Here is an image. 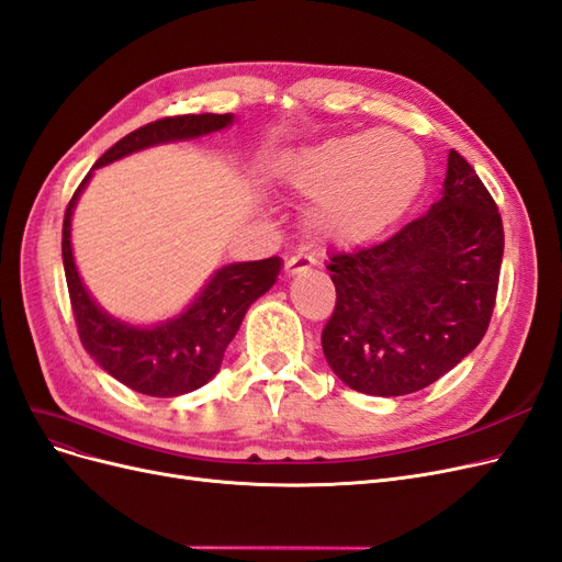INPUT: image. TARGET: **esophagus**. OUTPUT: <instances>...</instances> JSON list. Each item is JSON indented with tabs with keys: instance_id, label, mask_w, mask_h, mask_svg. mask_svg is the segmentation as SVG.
Listing matches in <instances>:
<instances>
[{
	"instance_id": "esophagus-1",
	"label": "esophagus",
	"mask_w": 562,
	"mask_h": 562,
	"mask_svg": "<svg viewBox=\"0 0 562 562\" xmlns=\"http://www.w3.org/2000/svg\"><path fill=\"white\" fill-rule=\"evenodd\" d=\"M312 265H314V258H312V256L295 254V256H290L288 262H285V274H288V277L302 274V272H306V269L312 267Z\"/></svg>"
}]
</instances>
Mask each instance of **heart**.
Instances as JSON below:
<instances>
[{"label": "heart", "mask_w": 562, "mask_h": 562, "mask_svg": "<svg viewBox=\"0 0 562 562\" xmlns=\"http://www.w3.org/2000/svg\"><path fill=\"white\" fill-rule=\"evenodd\" d=\"M423 150L400 132L344 134L285 156L279 181L314 200L308 223L327 241L360 244L395 225L425 183Z\"/></svg>", "instance_id": "1"}]
</instances>
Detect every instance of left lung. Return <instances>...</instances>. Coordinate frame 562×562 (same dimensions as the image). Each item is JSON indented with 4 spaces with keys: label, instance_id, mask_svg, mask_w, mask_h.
Listing matches in <instances>:
<instances>
[{
    "label": "left lung",
    "instance_id": "obj_1",
    "mask_svg": "<svg viewBox=\"0 0 562 562\" xmlns=\"http://www.w3.org/2000/svg\"><path fill=\"white\" fill-rule=\"evenodd\" d=\"M505 254L486 186L449 150L441 198L383 244L327 262L335 312L321 335L330 370L358 393L428 389L488 330Z\"/></svg>",
    "mask_w": 562,
    "mask_h": 562
}]
</instances>
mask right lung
<instances>
[{
	"mask_svg": "<svg viewBox=\"0 0 562 562\" xmlns=\"http://www.w3.org/2000/svg\"><path fill=\"white\" fill-rule=\"evenodd\" d=\"M235 123L232 113L173 115L148 123L115 142L74 192L63 223V262L79 337L90 358L115 381L150 397H179L202 389L221 370L248 306L277 283L281 258L218 267L179 316L156 325H134L106 314L86 288L71 250V216L92 171L160 144L206 137Z\"/></svg>",
	"mask_w": 562,
	"mask_h": 562,
	"instance_id": "obj_1",
	"label": "right lung"
}]
</instances>
